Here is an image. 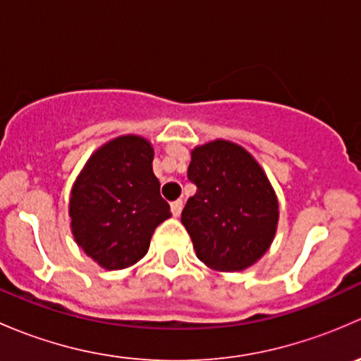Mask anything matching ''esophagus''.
Instances as JSON below:
<instances>
[{"label": "esophagus", "instance_id": "esophagus-1", "mask_svg": "<svg viewBox=\"0 0 361 361\" xmlns=\"http://www.w3.org/2000/svg\"><path fill=\"white\" fill-rule=\"evenodd\" d=\"M181 209H183V202H181V201H174V202H171V211H173L174 216H180V214H181Z\"/></svg>", "mask_w": 361, "mask_h": 361}]
</instances>
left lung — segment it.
Masks as SVG:
<instances>
[{"mask_svg": "<svg viewBox=\"0 0 361 361\" xmlns=\"http://www.w3.org/2000/svg\"><path fill=\"white\" fill-rule=\"evenodd\" d=\"M188 180L197 192L181 213L197 258L220 272L248 269L276 235L279 204L260 164L232 141L192 150Z\"/></svg>", "mask_w": 361, "mask_h": 361, "instance_id": "left-lung-1", "label": "left lung"}]
</instances>
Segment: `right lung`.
<instances>
[{"label":"right lung","instance_id":"add662e5","mask_svg":"<svg viewBox=\"0 0 361 361\" xmlns=\"http://www.w3.org/2000/svg\"><path fill=\"white\" fill-rule=\"evenodd\" d=\"M152 162L150 141L134 134L118 136L90 155L73 183V238L108 271L141 260L155 228L171 216Z\"/></svg>","mask_w":361,"mask_h":361}]
</instances>
